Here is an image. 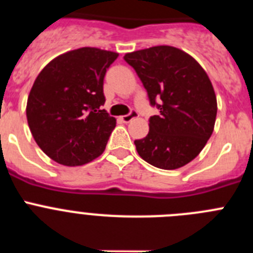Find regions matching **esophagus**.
I'll use <instances>...</instances> for the list:
<instances>
[{
	"mask_svg": "<svg viewBox=\"0 0 253 253\" xmlns=\"http://www.w3.org/2000/svg\"><path fill=\"white\" fill-rule=\"evenodd\" d=\"M138 116V113L135 110H131L130 113L128 114V115H123L120 116V120H122L123 123H129L130 120H133L134 118H137Z\"/></svg>",
	"mask_w": 253,
	"mask_h": 253,
	"instance_id": "esophagus-1",
	"label": "esophagus"
}]
</instances>
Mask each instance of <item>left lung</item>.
I'll list each match as a JSON object with an SVG mask.
<instances>
[{"label": "left lung", "instance_id": "1", "mask_svg": "<svg viewBox=\"0 0 253 253\" xmlns=\"http://www.w3.org/2000/svg\"><path fill=\"white\" fill-rule=\"evenodd\" d=\"M124 59L135 69L152 106L160 110L151 116L146 137L134 140L138 154L158 169L185 166L214 130L218 107L207 72L191 55L169 45L126 53Z\"/></svg>", "mask_w": 253, "mask_h": 253}]
</instances>
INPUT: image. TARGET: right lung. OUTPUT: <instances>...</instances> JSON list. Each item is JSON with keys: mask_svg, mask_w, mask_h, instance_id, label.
<instances>
[{"mask_svg": "<svg viewBox=\"0 0 253 253\" xmlns=\"http://www.w3.org/2000/svg\"><path fill=\"white\" fill-rule=\"evenodd\" d=\"M118 55L84 46L58 55L38 75L26 118L35 142L49 158L64 166H82L105 151L116 119L101 110L104 77Z\"/></svg>", "mask_w": 253, "mask_h": 253, "instance_id": "right-lung-1", "label": "right lung"}]
</instances>
